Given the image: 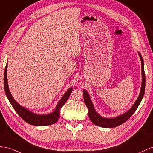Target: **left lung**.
Masks as SVG:
<instances>
[{
  "label": "left lung",
  "mask_w": 153,
  "mask_h": 153,
  "mask_svg": "<svg viewBox=\"0 0 153 153\" xmlns=\"http://www.w3.org/2000/svg\"><path fill=\"white\" fill-rule=\"evenodd\" d=\"M138 54L140 56V58L141 60L142 63V85H141V90L140 91L138 97L137 99V101L134 102L133 106L131 108L130 110L128 111H126L123 114H121L119 116L113 117V118H106L103 117L101 115H100L96 111L94 108V104L91 102L90 95L85 89L83 90V97H84V102L86 104V106L88 110V117L92 123L102 128H115L118 126H120L122 124L124 123L126 121H127L131 115L136 111L137 108L138 107L140 103L141 102L143 99V95L145 93V87H146V76L144 72V63H143V60L142 57V55L139 52Z\"/></svg>",
  "instance_id": "8db88e82"
}]
</instances>
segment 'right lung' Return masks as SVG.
Segmentation results:
<instances>
[{
  "instance_id": "right-lung-1",
  "label": "right lung",
  "mask_w": 153,
  "mask_h": 153,
  "mask_svg": "<svg viewBox=\"0 0 153 153\" xmlns=\"http://www.w3.org/2000/svg\"><path fill=\"white\" fill-rule=\"evenodd\" d=\"M7 63L4 71V90L7 96V97L9 100V101L11 103L13 108L15 109L16 112L18 113L19 116L26 123L30 125L36 126H48L51 125L56 123L58 121L59 117L60 116V110L62 106L64 105L65 103L66 102L70 95L71 94L72 91V88L71 87L64 94L62 99L58 102L57 106L53 112L48 113V114L41 115L37 114L34 112L29 111L25 108L20 106V104L17 102L10 92V89H9L8 83H7Z\"/></svg>"
}]
</instances>
